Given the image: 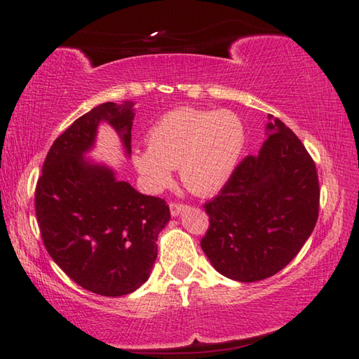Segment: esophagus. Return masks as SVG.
I'll return each mask as SVG.
<instances>
[{
    "label": "esophagus",
    "mask_w": 359,
    "mask_h": 359,
    "mask_svg": "<svg viewBox=\"0 0 359 359\" xmlns=\"http://www.w3.org/2000/svg\"><path fill=\"white\" fill-rule=\"evenodd\" d=\"M169 209H171V215L172 217H177L179 214H182L187 209L185 204H180V203H171L169 204Z\"/></svg>",
    "instance_id": "obj_1"
}]
</instances>
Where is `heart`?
Segmentation results:
<instances>
[{"instance_id": "heart-1", "label": "heart", "mask_w": 359, "mask_h": 359, "mask_svg": "<svg viewBox=\"0 0 359 359\" xmlns=\"http://www.w3.org/2000/svg\"><path fill=\"white\" fill-rule=\"evenodd\" d=\"M149 149L133 163L144 184L160 191L172 180L175 166L194 194L209 196L233 175L245 144V128L229 111L177 107L166 112L147 133Z\"/></svg>"}]
</instances>
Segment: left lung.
Masks as SVG:
<instances>
[{"label":"left lung","instance_id":"8db88e82","mask_svg":"<svg viewBox=\"0 0 359 359\" xmlns=\"http://www.w3.org/2000/svg\"><path fill=\"white\" fill-rule=\"evenodd\" d=\"M318 205L312 156L283 121L267 115L259 154L245 156L204 204L209 229L201 248L222 276L263 280L299 253L318 220Z\"/></svg>","mask_w":359,"mask_h":359}]
</instances>
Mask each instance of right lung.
I'll list each match as a JSON object with an SVG mask.
<instances>
[{"mask_svg": "<svg viewBox=\"0 0 359 359\" xmlns=\"http://www.w3.org/2000/svg\"><path fill=\"white\" fill-rule=\"evenodd\" d=\"M135 102H102L60 135L46 156L34 205L52 259L82 288L123 296L150 277L156 241L171 214L165 199L147 196L85 156L101 121L117 131L131 155Z\"/></svg>", "mask_w": 359, "mask_h": 359, "instance_id": "1", "label": "right lung"}]
</instances>
